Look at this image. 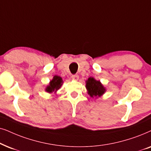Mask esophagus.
Masks as SVG:
<instances>
[{
  "mask_svg": "<svg viewBox=\"0 0 151 151\" xmlns=\"http://www.w3.org/2000/svg\"><path fill=\"white\" fill-rule=\"evenodd\" d=\"M72 79L75 80V81H77V80L79 79V77L78 74H74V75H72Z\"/></svg>",
  "mask_w": 151,
  "mask_h": 151,
  "instance_id": "34e87169",
  "label": "esophagus"
}]
</instances>
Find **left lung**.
<instances>
[{"mask_svg":"<svg viewBox=\"0 0 151 151\" xmlns=\"http://www.w3.org/2000/svg\"><path fill=\"white\" fill-rule=\"evenodd\" d=\"M86 82L88 94L92 98L101 96L106 92V88L104 87L101 82L94 79L93 77H89Z\"/></svg>","mask_w":151,"mask_h":151,"instance_id":"1","label":"left lung"}]
</instances>
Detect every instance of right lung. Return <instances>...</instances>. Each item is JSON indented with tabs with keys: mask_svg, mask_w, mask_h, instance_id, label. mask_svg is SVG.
<instances>
[{
	"mask_svg": "<svg viewBox=\"0 0 151 151\" xmlns=\"http://www.w3.org/2000/svg\"><path fill=\"white\" fill-rule=\"evenodd\" d=\"M63 83V80L62 78L59 76H54L53 79L52 81H50L49 85H48L45 88V91L49 93H52V92H56L58 90L61 88Z\"/></svg>",
	"mask_w": 151,
	"mask_h": 151,
	"instance_id": "add662e5",
	"label": "right lung"
}]
</instances>
